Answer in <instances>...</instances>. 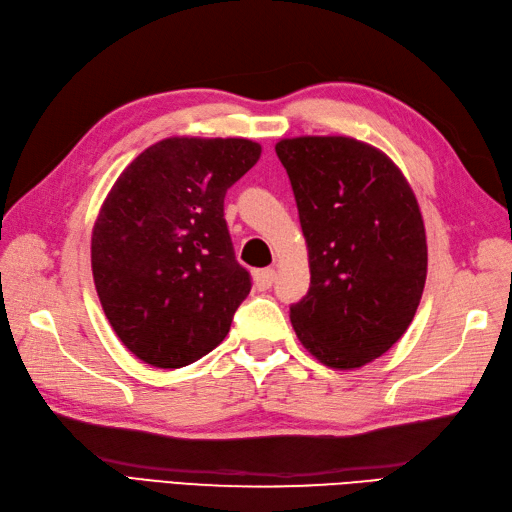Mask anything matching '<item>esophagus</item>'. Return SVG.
<instances>
[{"label": "esophagus", "instance_id": "esophagus-1", "mask_svg": "<svg viewBox=\"0 0 512 512\" xmlns=\"http://www.w3.org/2000/svg\"><path fill=\"white\" fill-rule=\"evenodd\" d=\"M277 273L273 268H264V270H257L255 273V284L259 290H268L270 286H273Z\"/></svg>", "mask_w": 512, "mask_h": 512}]
</instances>
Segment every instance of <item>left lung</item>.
Wrapping results in <instances>:
<instances>
[{"label":"left lung","instance_id":"obj_1","mask_svg":"<svg viewBox=\"0 0 512 512\" xmlns=\"http://www.w3.org/2000/svg\"><path fill=\"white\" fill-rule=\"evenodd\" d=\"M275 151L310 257V290L290 306L292 328L323 365L363 367L418 310L427 235L416 195L383 151L356 138H286Z\"/></svg>","mask_w":512,"mask_h":512}]
</instances>
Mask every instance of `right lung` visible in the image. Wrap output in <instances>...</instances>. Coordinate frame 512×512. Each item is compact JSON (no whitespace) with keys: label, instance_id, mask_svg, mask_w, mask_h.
<instances>
[{"label":"right lung","instance_id":"obj_1","mask_svg":"<svg viewBox=\"0 0 512 512\" xmlns=\"http://www.w3.org/2000/svg\"><path fill=\"white\" fill-rule=\"evenodd\" d=\"M262 156L246 138H165L129 165L92 231L107 321L147 365H191L224 341L250 292L224 195Z\"/></svg>","mask_w":512,"mask_h":512}]
</instances>
